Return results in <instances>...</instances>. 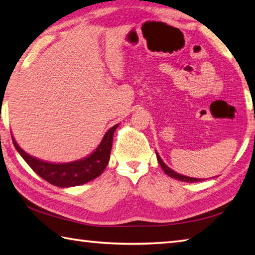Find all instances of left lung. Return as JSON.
<instances>
[{
    "instance_id": "left-lung-1",
    "label": "left lung",
    "mask_w": 255,
    "mask_h": 255,
    "mask_svg": "<svg viewBox=\"0 0 255 255\" xmlns=\"http://www.w3.org/2000/svg\"><path fill=\"white\" fill-rule=\"evenodd\" d=\"M156 157H157V161H158V163H159V165H161V167L163 169V171L165 172V173H166L167 175L171 176V178L176 179V180H180V181H183V182H190V183H192V182H200V181H202V179L191 178V176H185V175L176 173L175 171L170 169V167L167 166L166 164L162 161V158L159 157V155H158L157 152H156Z\"/></svg>"
}]
</instances>
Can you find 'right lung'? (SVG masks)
I'll return each mask as SVG.
<instances>
[{
  "instance_id": "right-lung-1",
  "label": "right lung",
  "mask_w": 255,
  "mask_h": 255,
  "mask_svg": "<svg viewBox=\"0 0 255 255\" xmlns=\"http://www.w3.org/2000/svg\"><path fill=\"white\" fill-rule=\"evenodd\" d=\"M117 128L118 125L111 127L103 136L96 150L89 156L68 163H51L36 158L25 153L16 143L13 136L12 140L15 149L40 178L56 187L70 188L88 183L102 174L109 162L114 132Z\"/></svg>"
}]
</instances>
